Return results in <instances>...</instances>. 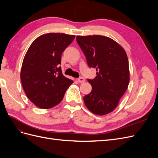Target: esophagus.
<instances>
[{
    "label": "esophagus",
    "instance_id": "obj_1",
    "mask_svg": "<svg viewBox=\"0 0 158 158\" xmlns=\"http://www.w3.org/2000/svg\"><path fill=\"white\" fill-rule=\"evenodd\" d=\"M78 82L79 83H84V82H85V79L83 77H80L78 79Z\"/></svg>",
    "mask_w": 158,
    "mask_h": 158
}]
</instances>
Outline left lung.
Instances as JSON below:
<instances>
[{
	"mask_svg": "<svg viewBox=\"0 0 158 158\" xmlns=\"http://www.w3.org/2000/svg\"><path fill=\"white\" fill-rule=\"evenodd\" d=\"M89 67L96 69L95 78L88 79L91 92L84 97L91 112L105 115L117 107L130 80L128 57L116 41L103 35L76 37Z\"/></svg>",
	"mask_w": 158,
	"mask_h": 158,
	"instance_id": "8db88e82",
	"label": "left lung"
}]
</instances>
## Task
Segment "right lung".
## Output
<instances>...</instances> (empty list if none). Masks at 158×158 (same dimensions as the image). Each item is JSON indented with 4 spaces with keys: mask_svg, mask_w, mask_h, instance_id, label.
Segmentation results:
<instances>
[{
    "mask_svg": "<svg viewBox=\"0 0 158 158\" xmlns=\"http://www.w3.org/2000/svg\"><path fill=\"white\" fill-rule=\"evenodd\" d=\"M75 35L49 33L38 37L23 58L20 78L23 90L38 107L49 109L63 99L73 81L62 73L61 55Z\"/></svg>",
    "mask_w": 158,
    "mask_h": 158,
    "instance_id": "obj_1",
    "label": "right lung"
}]
</instances>
